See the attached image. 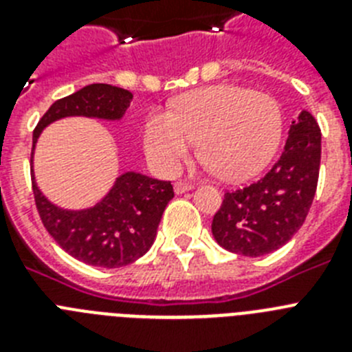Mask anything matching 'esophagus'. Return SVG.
Returning <instances> with one entry per match:
<instances>
[{
  "instance_id": "34e87169",
  "label": "esophagus",
  "mask_w": 352,
  "mask_h": 352,
  "mask_svg": "<svg viewBox=\"0 0 352 352\" xmlns=\"http://www.w3.org/2000/svg\"><path fill=\"white\" fill-rule=\"evenodd\" d=\"M194 188V183L190 182H176L174 183V192L176 194H185V192L192 190Z\"/></svg>"
}]
</instances>
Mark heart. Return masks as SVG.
Wrapping results in <instances>:
<instances>
[{
	"mask_svg": "<svg viewBox=\"0 0 352 352\" xmlns=\"http://www.w3.org/2000/svg\"><path fill=\"white\" fill-rule=\"evenodd\" d=\"M282 133L284 114L273 96L220 84L188 93L169 114H149L142 142L155 166L173 174L199 141L201 155L220 178L243 182L268 166Z\"/></svg>",
	"mask_w": 352,
	"mask_h": 352,
	"instance_id": "1",
	"label": "heart"
}]
</instances>
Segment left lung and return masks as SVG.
<instances>
[{"label":"left lung","mask_w":352,"mask_h":352,"mask_svg":"<svg viewBox=\"0 0 352 352\" xmlns=\"http://www.w3.org/2000/svg\"><path fill=\"white\" fill-rule=\"evenodd\" d=\"M321 166V129L309 111L292 121L284 153L264 178L226 192L211 232L220 247L259 257L284 247L303 226Z\"/></svg>","instance_id":"1"}]
</instances>
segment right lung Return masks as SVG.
Returning <instances> with one entry per match:
<instances>
[{"instance_id": "right-lung-1", "label": "right lung", "mask_w": 352, "mask_h": 352, "mask_svg": "<svg viewBox=\"0 0 352 352\" xmlns=\"http://www.w3.org/2000/svg\"><path fill=\"white\" fill-rule=\"evenodd\" d=\"M130 102L129 89L111 84L84 86L74 95L56 100L43 114L33 132V151L42 130L54 121L70 116L118 121ZM31 179L36 210L49 234L72 257L98 268H121L144 256L157 238L162 213L174 197L170 182L130 170L116 178L109 194L95 206L65 210L42 194L35 176Z\"/></svg>"}]
</instances>
